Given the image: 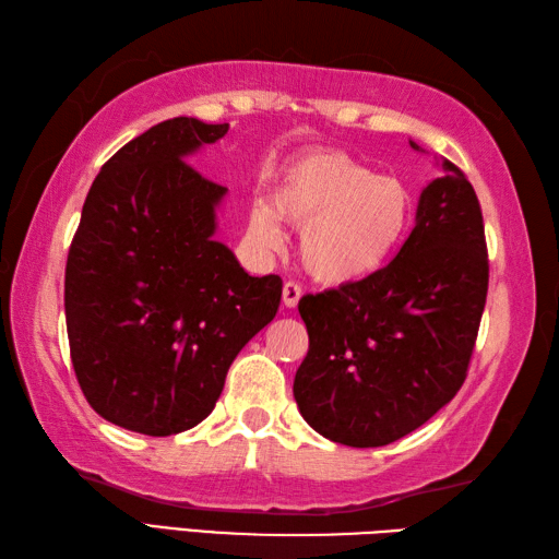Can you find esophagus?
<instances>
[{"mask_svg": "<svg viewBox=\"0 0 559 559\" xmlns=\"http://www.w3.org/2000/svg\"><path fill=\"white\" fill-rule=\"evenodd\" d=\"M300 298H302V288L298 286V283L288 281L286 286H283V305H286V307H295V305L300 302Z\"/></svg>", "mask_w": 559, "mask_h": 559, "instance_id": "1", "label": "esophagus"}]
</instances>
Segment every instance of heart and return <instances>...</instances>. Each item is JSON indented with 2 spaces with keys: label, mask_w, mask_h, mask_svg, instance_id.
<instances>
[{
  "label": "heart",
  "mask_w": 559,
  "mask_h": 559,
  "mask_svg": "<svg viewBox=\"0 0 559 559\" xmlns=\"http://www.w3.org/2000/svg\"><path fill=\"white\" fill-rule=\"evenodd\" d=\"M281 218L300 225V259L317 281L346 286L372 278L406 240L413 221L408 187L377 175L334 148L290 163L271 204L249 211V237L264 252L283 245Z\"/></svg>",
  "instance_id": "obj_1"
}]
</instances>
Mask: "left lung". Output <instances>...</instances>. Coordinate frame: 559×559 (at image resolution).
Wrapping results in <instances>:
<instances>
[{
	"mask_svg": "<svg viewBox=\"0 0 559 559\" xmlns=\"http://www.w3.org/2000/svg\"><path fill=\"white\" fill-rule=\"evenodd\" d=\"M442 168L382 271L298 305L310 350L293 394L307 425L331 442H396L466 379L488 295V249L476 189L454 163Z\"/></svg>",
	"mask_w": 559,
	"mask_h": 559,
	"instance_id": "8db88e82",
	"label": "left lung"
}]
</instances>
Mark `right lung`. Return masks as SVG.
<instances>
[{"label": "right lung", "instance_id": "add662e5", "mask_svg": "<svg viewBox=\"0 0 559 559\" xmlns=\"http://www.w3.org/2000/svg\"><path fill=\"white\" fill-rule=\"evenodd\" d=\"M228 124L173 117L91 185L64 273L74 372L91 408L168 437L216 406L237 353L278 312L283 281L249 276L218 242L228 189L187 165Z\"/></svg>", "mask_w": 559, "mask_h": 559}]
</instances>
